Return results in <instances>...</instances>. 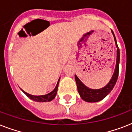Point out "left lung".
I'll use <instances>...</instances> for the list:
<instances>
[{
	"label": "left lung",
	"instance_id": "1",
	"mask_svg": "<svg viewBox=\"0 0 132 132\" xmlns=\"http://www.w3.org/2000/svg\"><path fill=\"white\" fill-rule=\"evenodd\" d=\"M112 33L114 36L115 44L117 48V64L115 67L114 72L113 74L112 79L109 83L105 87L100 89H91V88H88L84 84L80 81V79L77 77V75L75 76V79L76 81L77 86V90H78L79 94L80 95L81 98L83 100H84L86 102H98L99 101H101L102 99L105 97L110 92L112 91L116 83H117L118 76H119V62H120V51L118 47L117 43V40L115 38L114 32L112 31Z\"/></svg>",
	"mask_w": 132,
	"mask_h": 132
}]
</instances>
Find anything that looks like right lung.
<instances>
[{
    "label": "right lung",
    "instance_id": "add662e5",
    "mask_svg": "<svg viewBox=\"0 0 132 132\" xmlns=\"http://www.w3.org/2000/svg\"><path fill=\"white\" fill-rule=\"evenodd\" d=\"M60 78L59 79V80H58L57 83V85H56L55 89H54L52 92H51L50 93H48V94H45V95L35 96V95H31V94H29V93L24 92V91L22 90V91L28 97H29L31 100L37 101V102H48V101H51L53 100V99L55 97L56 94H57V92L58 85H59V82H60Z\"/></svg>",
    "mask_w": 132,
    "mask_h": 132
}]
</instances>
